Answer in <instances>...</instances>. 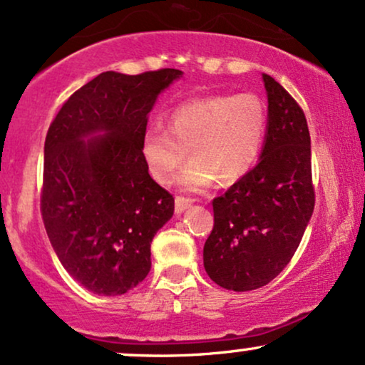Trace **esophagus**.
<instances>
[{"mask_svg":"<svg viewBox=\"0 0 365 365\" xmlns=\"http://www.w3.org/2000/svg\"><path fill=\"white\" fill-rule=\"evenodd\" d=\"M190 205H192L190 199H185V197H177V199H175V212L180 216V214L185 212Z\"/></svg>","mask_w":365,"mask_h":365,"instance_id":"esophagus-1","label":"esophagus"}]
</instances>
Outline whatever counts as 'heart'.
<instances>
[{
  "instance_id": "obj_1",
  "label": "heart",
  "mask_w": 365,
  "mask_h": 365,
  "mask_svg": "<svg viewBox=\"0 0 365 365\" xmlns=\"http://www.w3.org/2000/svg\"><path fill=\"white\" fill-rule=\"evenodd\" d=\"M168 129L149 127L140 155L151 177L170 183L188 155L194 156L178 183L202 192L219 178L232 183L257 163L265 140L269 112L258 95H212L178 103L168 113Z\"/></svg>"
}]
</instances>
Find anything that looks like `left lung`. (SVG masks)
<instances>
[{"label": "left lung", "instance_id": "8db88e82", "mask_svg": "<svg viewBox=\"0 0 365 365\" xmlns=\"http://www.w3.org/2000/svg\"><path fill=\"white\" fill-rule=\"evenodd\" d=\"M269 125L257 166L212 200L214 227L204 267L227 291L263 287L291 262L314 209L311 138L304 112L262 74Z\"/></svg>", "mask_w": 365, "mask_h": 365}]
</instances>
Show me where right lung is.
<instances>
[{"mask_svg": "<svg viewBox=\"0 0 365 365\" xmlns=\"http://www.w3.org/2000/svg\"><path fill=\"white\" fill-rule=\"evenodd\" d=\"M180 69L107 71L69 96L43 144L42 219L71 277L120 296L151 270V241L175 200L149 175L140 139L158 96Z\"/></svg>", "mask_w": 365, "mask_h": 365, "instance_id": "obj_1", "label": "right lung"}]
</instances>
